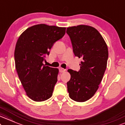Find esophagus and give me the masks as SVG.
Returning a JSON list of instances; mask_svg holds the SVG:
<instances>
[{
	"label": "esophagus",
	"instance_id": "esophagus-1",
	"mask_svg": "<svg viewBox=\"0 0 125 125\" xmlns=\"http://www.w3.org/2000/svg\"><path fill=\"white\" fill-rule=\"evenodd\" d=\"M59 71L60 73H64V71H65V69L62 68H59Z\"/></svg>",
	"mask_w": 125,
	"mask_h": 125
}]
</instances>
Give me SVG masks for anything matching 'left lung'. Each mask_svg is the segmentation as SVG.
Returning a JSON list of instances; mask_svg holds the SVG:
<instances>
[{"label": "left lung", "instance_id": "obj_1", "mask_svg": "<svg viewBox=\"0 0 125 125\" xmlns=\"http://www.w3.org/2000/svg\"><path fill=\"white\" fill-rule=\"evenodd\" d=\"M76 57L82 58L80 71L69 69L71 78L67 89L71 99L80 102L92 98L99 88L106 68L108 49L94 27L79 25L67 29Z\"/></svg>", "mask_w": 125, "mask_h": 125}]
</instances>
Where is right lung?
Masks as SVG:
<instances>
[{"label":"right lung","mask_w":125,"mask_h":125,"mask_svg":"<svg viewBox=\"0 0 125 125\" xmlns=\"http://www.w3.org/2000/svg\"><path fill=\"white\" fill-rule=\"evenodd\" d=\"M65 27L40 24L28 28L19 37L14 50L16 71L26 94L42 102L52 96L58 69L42 64L54 43L65 33Z\"/></svg>","instance_id":"1"}]
</instances>
